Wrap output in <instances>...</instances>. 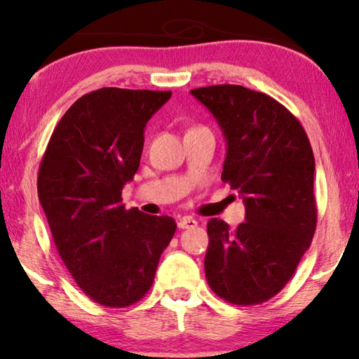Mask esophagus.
I'll return each instance as SVG.
<instances>
[{
	"label": "esophagus",
	"mask_w": 359,
	"mask_h": 359,
	"mask_svg": "<svg viewBox=\"0 0 359 359\" xmlns=\"http://www.w3.org/2000/svg\"><path fill=\"white\" fill-rule=\"evenodd\" d=\"M196 225H198V220H194L193 217H181L178 220L180 229H194Z\"/></svg>",
	"instance_id": "esophagus-1"
}]
</instances>
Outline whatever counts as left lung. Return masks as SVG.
<instances>
[{
  "mask_svg": "<svg viewBox=\"0 0 359 359\" xmlns=\"http://www.w3.org/2000/svg\"><path fill=\"white\" fill-rule=\"evenodd\" d=\"M189 93L222 130V180L245 204L237 230L208 222L205 279L227 302L262 304L286 286L316 232L312 147L296 117L264 93L238 85Z\"/></svg>",
  "mask_w": 359,
  "mask_h": 359,
  "instance_id": "obj_1",
  "label": "left lung"
}]
</instances>
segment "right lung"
<instances>
[{"label": "right lung", "instance_id": "add662e5", "mask_svg": "<svg viewBox=\"0 0 359 359\" xmlns=\"http://www.w3.org/2000/svg\"><path fill=\"white\" fill-rule=\"evenodd\" d=\"M171 91L101 88L73 102L48 142L37 178L53 242L78 286L106 307L140 301L176 224L126 210L147 122Z\"/></svg>", "mask_w": 359, "mask_h": 359}]
</instances>
